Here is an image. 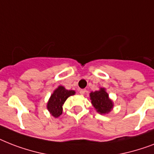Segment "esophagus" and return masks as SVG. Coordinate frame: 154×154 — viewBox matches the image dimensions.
I'll return each instance as SVG.
<instances>
[{
	"mask_svg": "<svg viewBox=\"0 0 154 154\" xmlns=\"http://www.w3.org/2000/svg\"><path fill=\"white\" fill-rule=\"evenodd\" d=\"M85 92H86V90L85 89L79 90V93H80V94H84Z\"/></svg>",
	"mask_w": 154,
	"mask_h": 154,
	"instance_id": "esophagus-1",
	"label": "esophagus"
}]
</instances>
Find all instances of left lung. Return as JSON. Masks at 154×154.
<instances>
[{
	"label": "left lung",
	"instance_id": "1",
	"mask_svg": "<svg viewBox=\"0 0 154 154\" xmlns=\"http://www.w3.org/2000/svg\"><path fill=\"white\" fill-rule=\"evenodd\" d=\"M90 99L91 100L92 106L98 114H109L114 108V103L104 87H101L98 91L91 92Z\"/></svg>",
	"mask_w": 154,
	"mask_h": 154
}]
</instances>
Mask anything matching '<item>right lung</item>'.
<instances>
[{
	"instance_id": "1",
	"label": "right lung",
	"mask_w": 154,
	"mask_h": 154,
	"mask_svg": "<svg viewBox=\"0 0 154 154\" xmlns=\"http://www.w3.org/2000/svg\"><path fill=\"white\" fill-rule=\"evenodd\" d=\"M75 94V91L67 90L63 86H59L53 93L51 94L48 103H47V109L50 114L54 118H58L62 114L63 105L67 100V98Z\"/></svg>"
}]
</instances>
